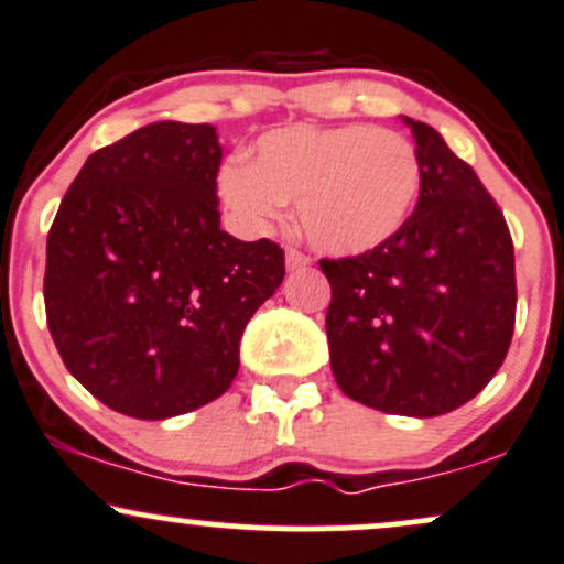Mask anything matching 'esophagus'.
<instances>
[{
  "label": "esophagus",
  "mask_w": 564,
  "mask_h": 564,
  "mask_svg": "<svg viewBox=\"0 0 564 564\" xmlns=\"http://www.w3.org/2000/svg\"><path fill=\"white\" fill-rule=\"evenodd\" d=\"M313 264V260H310L307 254H302V251L296 249H286V268L289 270H304Z\"/></svg>",
  "instance_id": "1"
}]
</instances>
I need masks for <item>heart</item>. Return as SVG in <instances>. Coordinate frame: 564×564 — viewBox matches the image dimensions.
I'll return each mask as SVG.
<instances>
[{
    "mask_svg": "<svg viewBox=\"0 0 564 564\" xmlns=\"http://www.w3.org/2000/svg\"><path fill=\"white\" fill-rule=\"evenodd\" d=\"M217 187L246 228H273L291 200L315 249L355 257L403 230L422 191V161L403 134L387 129L296 124L264 132L251 164L228 161Z\"/></svg>",
    "mask_w": 564,
    "mask_h": 564,
    "instance_id": "heart-1",
    "label": "heart"
}]
</instances>
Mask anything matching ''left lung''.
Masks as SVG:
<instances>
[{
  "instance_id": "obj_1",
  "label": "left lung",
  "mask_w": 564,
  "mask_h": 564,
  "mask_svg": "<svg viewBox=\"0 0 564 564\" xmlns=\"http://www.w3.org/2000/svg\"><path fill=\"white\" fill-rule=\"evenodd\" d=\"M422 191L379 249L321 260L336 384L398 416H443L496 377L514 334V246L501 209L443 134L403 116Z\"/></svg>"
}]
</instances>
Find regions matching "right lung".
<instances>
[{
	"label": "right lung",
	"mask_w": 564,
	"mask_h": 564,
	"mask_svg": "<svg viewBox=\"0 0 564 564\" xmlns=\"http://www.w3.org/2000/svg\"><path fill=\"white\" fill-rule=\"evenodd\" d=\"M219 161L212 124L140 127L84 161L50 228V334L70 377L124 416L219 398L286 275L281 246L219 228Z\"/></svg>",
	"instance_id": "add662e5"
}]
</instances>
